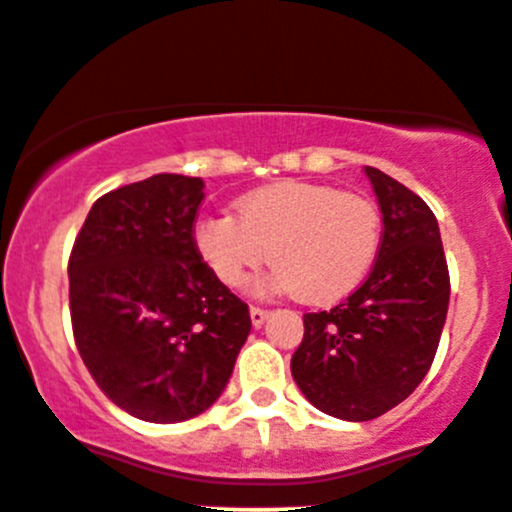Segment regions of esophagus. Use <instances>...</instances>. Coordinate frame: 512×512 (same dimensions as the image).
Wrapping results in <instances>:
<instances>
[{"label":"esophagus","instance_id":"obj_1","mask_svg":"<svg viewBox=\"0 0 512 512\" xmlns=\"http://www.w3.org/2000/svg\"><path fill=\"white\" fill-rule=\"evenodd\" d=\"M267 316H270V311H267V308H260V306H252V308H250L252 326H257V329H260V326L265 324Z\"/></svg>","mask_w":512,"mask_h":512}]
</instances>
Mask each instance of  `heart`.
<instances>
[{"mask_svg": "<svg viewBox=\"0 0 512 512\" xmlns=\"http://www.w3.org/2000/svg\"><path fill=\"white\" fill-rule=\"evenodd\" d=\"M237 214H206L193 227L201 260L229 288L245 283L270 250L265 288L336 303L365 280L380 250L377 206L324 183H270L247 193Z\"/></svg>", "mask_w": 512, "mask_h": 512, "instance_id": "obj_1", "label": "heart"}]
</instances>
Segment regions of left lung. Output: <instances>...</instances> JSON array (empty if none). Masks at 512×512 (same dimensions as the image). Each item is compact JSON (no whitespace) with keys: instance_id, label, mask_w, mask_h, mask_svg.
<instances>
[{"instance_id":"left-lung-1","label":"left lung","mask_w":512,"mask_h":512,"mask_svg":"<svg viewBox=\"0 0 512 512\" xmlns=\"http://www.w3.org/2000/svg\"><path fill=\"white\" fill-rule=\"evenodd\" d=\"M382 211L372 273L344 303L303 316L293 380L326 416L372 421L403 403L434 362L449 311L439 222L426 201L365 168Z\"/></svg>"}]
</instances>
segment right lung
<instances>
[{
  "instance_id": "1",
  "label": "right lung",
  "mask_w": 512,
  "mask_h": 512,
  "mask_svg": "<svg viewBox=\"0 0 512 512\" xmlns=\"http://www.w3.org/2000/svg\"><path fill=\"white\" fill-rule=\"evenodd\" d=\"M201 178L158 173L104 193L68 260L76 347L130 416L178 423L224 393L250 308L193 245Z\"/></svg>"
}]
</instances>
